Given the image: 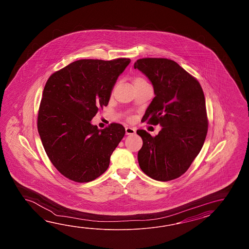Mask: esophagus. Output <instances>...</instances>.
I'll use <instances>...</instances> for the list:
<instances>
[{
  "mask_svg": "<svg viewBox=\"0 0 249 249\" xmlns=\"http://www.w3.org/2000/svg\"><path fill=\"white\" fill-rule=\"evenodd\" d=\"M136 132V129L135 128H132V127H125V133L126 135H132Z\"/></svg>",
  "mask_w": 249,
  "mask_h": 249,
  "instance_id": "1",
  "label": "esophagus"
}]
</instances>
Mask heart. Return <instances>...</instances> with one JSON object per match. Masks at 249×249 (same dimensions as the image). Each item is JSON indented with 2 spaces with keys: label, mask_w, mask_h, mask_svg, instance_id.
I'll return each instance as SVG.
<instances>
[{
  "label": "heart",
  "mask_w": 249,
  "mask_h": 249,
  "mask_svg": "<svg viewBox=\"0 0 249 249\" xmlns=\"http://www.w3.org/2000/svg\"><path fill=\"white\" fill-rule=\"evenodd\" d=\"M138 81H144V80L142 79V78H137L134 82H138Z\"/></svg>",
  "instance_id": "1"
}]
</instances>
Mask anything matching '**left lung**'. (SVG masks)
<instances>
[{"instance_id": "left-lung-1", "label": "left lung", "mask_w": 249, "mask_h": 249, "mask_svg": "<svg viewBox=\"0 0 249 249\" xmlns=\"http://www.w3.org/2000/svg\"><path fill=\"white\" fill-rule=\"evenodd\" d=\"M134 69L148 77L155 94L142 121L162 127L155 137L138 130L143 142L138 162L154 180H174L189 169L206 140L204 92L199 83L174 60L141 58Z\"/></svg>"}]
</instances>
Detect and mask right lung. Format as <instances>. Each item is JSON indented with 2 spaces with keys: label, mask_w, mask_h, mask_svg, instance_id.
I'll return each instance as SVG.
<instances>
[{
  "label": "right lung",
  "mask_w": 249,
  "mask_h": 249,
  "mask_svg": "<svg viewBox=\"0 0 249 249\" xmlns=\"http://www.w3.org/2000/svg\"><path fill=\"white\" fill-rule=\"evenodd\" d=\"M131 60L80 59L50 76L42 92L37 127L48 158L58 172L76 182L106 172L125 129L91 124L107 106L114 85Z\"/></svg>",
  "instance_id": "1"
}]
</instances>
